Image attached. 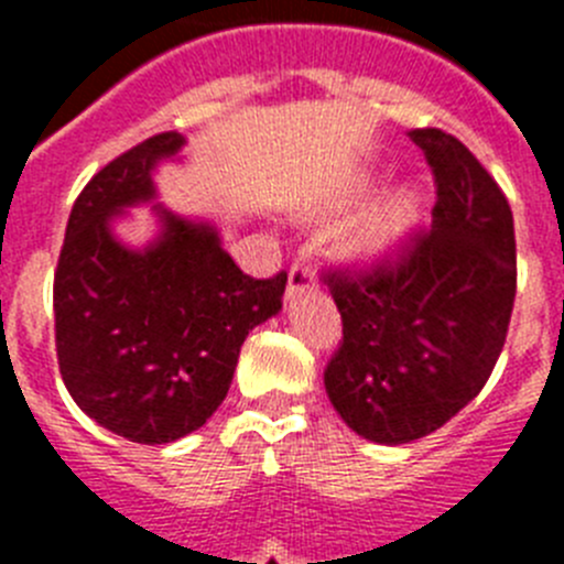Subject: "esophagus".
<instances>
[{"mask_svg": "<svg viewBox=\"0 0 564 564\" xmlns=\"http://www.w3.org/2000/svg\"><path fill=\"white\" fill-rule=\"evenodd\" d=\"M313 285H316V279H313L311 268L299 265V262H296V265L291 268V273H288V291H285L288 302H293V299H296L299 293L311 291Z\"/></svg>", "mask_w": 564, "mask_h": 564, "instance_id": "obj_1", "label": "esophagus"}]
</instances>
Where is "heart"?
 <instances>
[{
	"instance_id": "1",
	"label": "heart",
	"mask_w": 564,
	"mask_h": 564,
	"mask_svg": "<svg viewBox=\"0 0 564 564\" xmlns=\"http://www.w3.org/2000/svg\"><path fill=\"white\" fill-rule=\"evenodd\" d=\"M372 188L370 181H361L350 192V200H361ZM423 194L415 186H401L387 194L356 228L350 239V257L358 265H378L410 239L421 220Z\"/></svg>"
}]
</instances>
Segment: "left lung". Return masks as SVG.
Segmentation results:
<instances>
[{
    "instance_id": "left-lung-1",
    "label": "left lung",
    "mask_w": 564,
    "mask_h": 564,
    "mask_svg": "<svg viewBox=\"0 0 564 564\" xmlns=\"http://www.w3.org/2000/svg\"><path fill=\"white\" fill-rule=\"evenodd\" d=\"M437 183L432 231L395 268L333 273L344 341L325 370L333 410L364 441L398 446L441 430L488 381L517 293L514 217L457 138L412 129Z\"/></svg>"
}]
</instances>
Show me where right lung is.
Returning a JSON list of instances; mask_svg holds the SVG:
<instances>
[{"label":"right lung","instance_id":"right-lung-1","mask_svg":"<svg viewBox=\"0 0 564 564\" xmlns=\"http://www.w3.org/2000/svg\"><path fill=\"white\" fill-rule=\"evenodd\" d=\"M181 132L154 134L104 166L69 212L53 282L64 387L98 426L172 443L217 412L248 333L282 311L288 273L251 279L220 226L158 203L154 174L183 163ZM152 205L155 234L132 247L113 226Z\"/></svg>","mask_w":564,"mask_h":564}]
</instances>
